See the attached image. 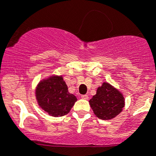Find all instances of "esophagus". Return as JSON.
<instances>
[{"instance_id": "34e87169", "label": "esophagus", "mask_w": 156, "mask_h": 156, "mask_svg": "<svg viewBox=\"0 0 156 156\" xmlns=\"http://www.w3.org/2000/svg\"><path fill=\"white\" fill-rule=\"evenodd\" d=\"M81 98L83 99V100H87V99H88V96H87V95H82V96H81Z\"/></svg>"}]
</instances>
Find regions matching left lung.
Masks as SVG:
<instances>
[{
  "instance_id": "left-lung-1",
  "label": "left lung",
  "mask_w": 156,
  "mask_h": 156,
  "mask_svg": "<svg viewBox=\"0 0 156 156\" xmlns=\"http://www.w3.org/2000/svg\"><path fill=\"white\" fill-rule=\"evenodd\" d=\"M94 114L99 119L108 120L115 118L123 111L125 100L121 92L108 82L98 87L96 94L89 100Z\"/></svg>"
}]
</instances>
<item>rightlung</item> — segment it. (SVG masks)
Listing matches in <instances>:
<instances>
[{
	"mask_svg": "<svg viewBox=\"0 0 156 156\" xmlns=\"http://www.w3.org/2000/svg\"><path fill=\"white\" fill-rule=\"evenodd\" d=\"M37 104L48 115L63 116L70 112L77 99L69 92L63 76L52 75L41 80L35 88Z\"/></svg>",
	"mask_w": 156,
	"mask_h": 156,
	"instance_id": "add662e5",
	"label": "right lung"
}]
</instances>
